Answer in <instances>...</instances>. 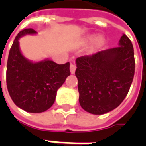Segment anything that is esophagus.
Here are the masks:
<instances>
[{
    "label": "esophagus",
    "mask_w": 146,
    "mask_h": 146,
    "mask_svg": "<svg viewBox=\"0 0 146 146\" xmlns=\"http://www.w3.org/2000/svg\"><path fill=\"white\" fill-rule=\"evenodd\" d=\"M76 65L75 63H70V73L71 74H74L75 72H76Z\"/></svg>",
    "instance_id": "1"
}]
</instances>
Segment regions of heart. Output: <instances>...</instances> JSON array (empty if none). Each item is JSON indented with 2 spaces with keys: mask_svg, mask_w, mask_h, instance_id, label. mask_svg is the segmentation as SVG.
I'll return each mask as SVG.
<instances>
[{
  "mask_svg": "<svg viewBox=\"0 0 146 146\" xmlns=\"http://www.w3.org/2000/svg\"><path fill=\"white\" fill-rule=\"evenodd\" d=\"M93 38H94V36H89L88 38V41H92L93 40ZM98 44H102V38H99L98 40Z\"/></svg>",
  "mask_w": 146,
  "mask_h": 146,
  "instance_id": "obj_1",
  "label": "heart"
}]
</instances>
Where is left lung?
<instances>
[{
	"label": "left lung",
	"mask_w": 146,
	"mask_h": 146,
	"mask_svg": "<svg viewBox=\"0 0 146 146\" xmlns=\"http://www.w3.org/2000/svg\"><path fill=\"white\" fill-rule=\"evenodd\" d=\"M76 76L81 107L103 115L118 107L126 98L135 73L134 49L123 34L119 46L76 58Z\"/></svg>",
	"instance_id": "left-lung-1"
}]
</instances>
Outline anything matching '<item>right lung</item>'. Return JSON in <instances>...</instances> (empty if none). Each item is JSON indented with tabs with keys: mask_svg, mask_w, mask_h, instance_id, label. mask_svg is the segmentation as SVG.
I'll return each instance as SVG.
<instances>
[{
	"mask_svg": "<svg viewBox=\"0 0 146 146\" xmlns=\"http://www.w3.org/2000/svg\"><path fill=\"white\" fill-rule=\"evenodd\" d=\"M32 28L19 32L9 50L6 70L8 92L14 104L30 113H41L54 103L57 91L70 76V63L58 64L50 60L31 62L19 49V40L36 34Z\"/></svg>",
	"mask_w": 146,
	"mask_h": 146,
	"instance_id": "1",
	"label": "right lung"
}]
</instances>
